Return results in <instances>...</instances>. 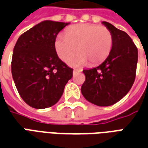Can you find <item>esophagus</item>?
<instances>
[{"label":"esophagus","instance_id":"obj_1","mask_svg":"<svg viewBox=\"0 0 148 148\" xmlns=\"http://www.w3.org/2000/svg\"><path fill=\"white\" fill-rule=\"evenodd\" d=\"M82 72V69H74L73 70V75L74 74H75V73H81Z\"/></svg>","mask_w":148,"mask_h":148}]
</instances>
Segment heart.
I'll use <instances>...</instances> for the list:
<instances>
[{"label":"heart","mask_w":148,"mask_h":148,"mask_svg":"<svg viewBox=\"0 0 148 148\" xmlns=\"http://www.w3.org/2000/svg\"><path fill=\"white\" fill-rule=\"evenodd\" d=\"M114 38L111 31L105 27L80 23L70 27L65 34H59L55 40V50L64 62L79 56L70 62L73 66H79L89 62L97 65L108 58L113 47Z\"/></svg>","instance_id":"obj_1"}]
</instances>
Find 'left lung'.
Listing matches in <instances>:
<instances>
[{"mask_svg":"<svg viewBox=\"0 0 148 148\" xmlns=\"http://www.w3.org/2000/svg\"><path fill=\"white\" fill-rule=\"evenodd\" d=\"M102 24L111 31L114 43L108 58L96 68L84 70L82 95L99 106L114 105L131 89L136 77L138 50L129 34L108 22Z\"/></svg>","mask_w":148,"mask_h":148,"instance_id":"8db88e82","label":"left lung"}]
</instances>
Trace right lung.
<instances>
[{
  "mask_svg": "<svg viewBox=\"0 0 148 148\" xmlns=\"http://www.w3.org/2000/svg\"><path fill=\"white\" fill-rule=\"evenodd\" d=\"M69 23L45 20L20 35L13 49L12 75L23 100L45 109L61 99L73 69L58 58L55 40Z\"/></svg>",
  "mask_w": 148,
  "mask_h": 148,
  "instance_id": "1",
  "label": "right lung"
}]
</instances>
